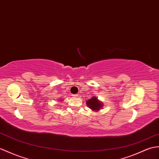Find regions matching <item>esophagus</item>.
Here are the masks:
<instances>
[{"label": "esophagus", "mask_w": 159, "mask_h": 159, "mask_svg": "<svg viewBox=\"0 0 159 159\" xmlns=\"http://www.w3.org/2000/svg\"><path fill=\"white\" fill-rule=\"evenodd\" d=\"M72 96L75 97V98H76V97L79 96V94H73Z\"/></svg>", "instance_id": "1"}]
</instances>
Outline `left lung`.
<instances>
[{
	"instance_id": "1",
	"label": "left lung",
	"mask_w": 159,
	"mask_h": 159,
	"mask_svg": "<svg viewBox=\"0 0 159 159\" xmlns=\"http://www.w3.org/2000/svg\"><path fill=\"white\" fill-rule=\"evenodd\" d=\"M87 104L89 108L91 109L93 111L96 112L99 111L103 107L102 103L98 100V98L95 97H92V98L88 99V101L87 102Z\"/></svg>"
}]
</instances>
